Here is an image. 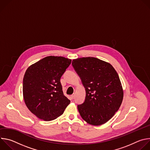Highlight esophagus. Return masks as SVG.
I'll use <instances>...</instances> for the list:
<instances>
[{"instance_id":"34e87169","label":"esophagus","mask_w":150,"mask_h":150,"mask_svg":"<svg viewBox=\"0 0 150 150\" xmlns=\"http://www.w3.org/2000/svg\"><path fill=\"white\" fill-rule=\"evenodd\" d=\"M75 97V93L73 94L72 95H71V98H72V99H74Z\"/></svg>"}]
</instances>
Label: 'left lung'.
I'll list each match as a JSON object with an SVG mask.
<instances>
[{
  "mask_svg": "<svg viewBox=\"0 0 150 150\" xmlns=\"http://www.w3.org/2000/svg\"><path fill=\"white\" fill-rule=\"evenodd\" d=\"M72 64L86 91L84 102L78 105L81 116L94 126L104 124L119 110L123 98L117 72L109 63L93 57L74 59Z\"/></svg>",
  "mask_w": 150,
  "mask_h": 150,
  "instance_id": "obj_1",
  "label": "left lung"
}]
</instances>
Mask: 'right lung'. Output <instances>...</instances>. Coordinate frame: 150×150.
I'll return each instance as SVG.
<instances>
[{
  "label": "right lung",
  "instance_id": "right-lung-1",
  "mask_svg": "<svg viewBox=\"0 0 150 150\" xmlns=\"http://www.w3.org/2000/svg\"><path fill=\"white\" fill-rule=\"evenodd\" d=\"M62 56H47L30 66L23 78V97L30 111L45 121L61 116L71 101L64 96L60 78L71 63Z\"/></svg>",
  "mask_w": 150,
  "mask_h": 150
}]
</instances>
